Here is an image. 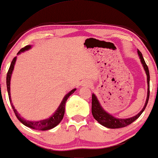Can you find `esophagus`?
<instances>
[{
	"instance_id": "1",
	"label": "esophagus",
	"mask_w": 158,
	"mask_h": 158,
	"mask_svg": "<svg viewBox=\"0 0 158 158\" xmlns=\"http://www.w3.org/2000/svg\"><path fill=\"white\" fill-rule=\"evenodd\" d=\"M89 85H90V84H89Z\"/></svg>"
}]
</instances>
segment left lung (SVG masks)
Segmentation results:
<instances>
[{"instance_id": "1", "label": "left lung", "mask_w": 158, "mask_h": 158, "mask_svg": "<svg viewBox=\"0 0 158 158\" xmlns=\"http://www.w3.org/2000/svg\"><path fill=\"white\" fill-rule=\"evenodd\" d=\"M138 55L139 56L140 62L142 64L144 70L145 72V74L147 75V83H148V93H147V98L146 101H145V105L143 106V109L138 113L137 115L134 116L133 117L128 118H118L114 117L112 116L111 114H109V113L103 109V108L102 106L99 101L96 97V96L94 94H92V105H91V113L94 118L101 125L103 126L106 127L108 128H123L128 125L131 124L133 121H135L136 119L138 118L139 116L142 114V113L144 111V110L148 104V100H149V96H150V74H149V69L147 64H145V62L143 58L142 53L138 49Z\"/></svg>"}]
</instances>
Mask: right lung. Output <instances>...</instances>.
<instances>
[{
  "instance_id": "right-lung-1",
  "label": "right lung",
  "mask_w": 158,
  "mask_h": 158,
  "mask_svg": "<svg viewBox=\"0 0 158 158\" xmlns=\"http://www.w3.org/2000/svg\"><path fill=\"white\" fill-rule=\"evenodd\" d=\"M32 48V45H27L25 46V48H23L20 49V51L18 52L17 55H20L23 52H25L27 50H29L30 49ZM16 60H17V56H15L13 58V61H12L10 68H9L8 74H7L6 77V84H7V89H8V96H9V100H10L11 106L13 108V111L15 113L16 117L20 121L21 123L23 125H25V126L28 127V128L35 129V130H39V131H48L50 130V129L55 128V126H57V125L60 123L61 121H62L63 117H64V109H65V104L66 102H67V100L68 98L75 91L77 90V89H72L68 92L66 95L64 96L62 102L60 103V106H59L57 109L55 110V112L50 117H49L48 118L41 120V121H27V120L25 119L24 118H23L20 116V114L17 111V110L15 109L14 106L12 103L11 100V96H10V79H11V76L12 74H13L14 67H15Z\"/></svg>"
}]
</instances>
